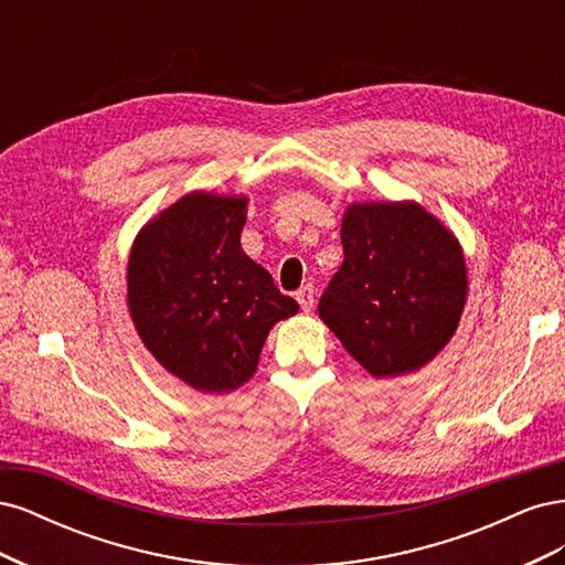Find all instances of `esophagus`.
<instances>
[{
    "instance_id": "obj_1",
    "label": "esophagus",
    "mask_w": 565,
    "mask_h": 565,
    "mask_svg": "<svg viewBox=\"0 0 565 565\" xmlns=\"http://www.w3.org/2000/svg\"><path fill=\"white\" fill-rule=\"evenodd\" d=\"M297 301H299L303 313H311L313 311V303H316V287L313 285H303L299 292H297Z\"/></svg>"
}]
</instances>
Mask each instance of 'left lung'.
<instances>
[{
    "instance_id": "1",
    "label": "left lung",
    "mask_w": 565,
    "mask_h": 565,
    "mask_svg": "<svg viewBox=\"0 0 565 565\" xmlns=\"http://www.w3.org/2000/svg\"><path fill=\"white\" fill-rule=\"evenodd\" d=\"M344 264L320 320L372 377L417 372L446 349L467 303L455 233L419 202H353L341 218Z\"/></svg>"
}]
</instances>
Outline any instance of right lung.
I'll use <instances>...</instances> for the list:
<instances>
[{
    "mask_svg": "<svg viewBox=\"0 0 565 565\" xmlns=\"http://www.w3.org/2000/svg\"><path fill=\"white\" fill-rule=\"evenodd\" d=\"M247 202L188 193L148 221L129 254L136 332L169 374L202 393L249 382L273 324L299 311L243 252Z\"/></svg>",
    "mask_w": 565,
    "mask_h": 565,
    "instance_id": "right-lung-1",
    "label": "right lung"
}]
</instances>
